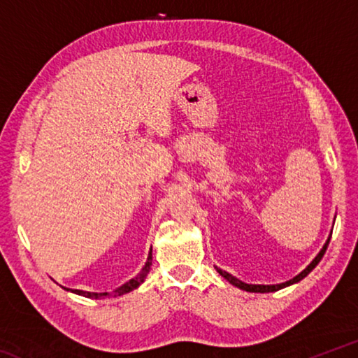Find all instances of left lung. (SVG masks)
Masks as SVG:
<instances>
[{"label": "left lung", "instance_id": "1", "mask_svg": "<svg viewBox=\"0 0 358 358\" xmlns=\"http://www.w3.org/2000/svg\"><path fill=\"white\" fill-rule=\"evenodd\" d=\"M330 238H331V234H330V237L327 238V241H325V245H324L322 250H320V252L317 254V256L313 259V262H311L310 265H308L306 268L301 271V273H299V275H296L295 278H292V280H289V281H286V282H281V284H271V286H264V284H246V282H243V281L237 280V278L232 276L230 273H227V271H224V270H221V268H217V266H216V271H217V273H220V275L224 278V280H227L230 284H232V286L238 287V289H243V290H246V292H260V294L276 292V290L287 287V286H290V284L299 282V281H301V280H303V278L310 275L311 271H313L314 268H316V265L320 262V259L324 257V254H325V251H327V246H329V243H330Z\"/></svg>", "mask_w": 358, "mask_h": 358}]
</instances>
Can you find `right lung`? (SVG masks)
<instances>
[{"label": "right lung", "instance_id": "1", "mask_svg": "<svg viewBox=\"0 0 358 358\" xmlns=\"http://www.w3.org/2000/svg\"><path fill=\"white\" fill-rule=\"evenodd\" d=\"M151 260H153V257H151V250H150L148 259H147V262H145L143 268L141 270V273L132 278V280H129L126 284H123V286H121V287L115 289L113 292H101V294H98V292H87V290H78V289H66V287H64V289H66V290H71V292H74V294H77V295L87 296V299H107V296H117V295L128 294V292H131V290L137 289V287L141 286V284L145 281V278H147L148 271H150Z\"/></svg>", "mask_w": 358, "mask_h": 358}]
</instances>
